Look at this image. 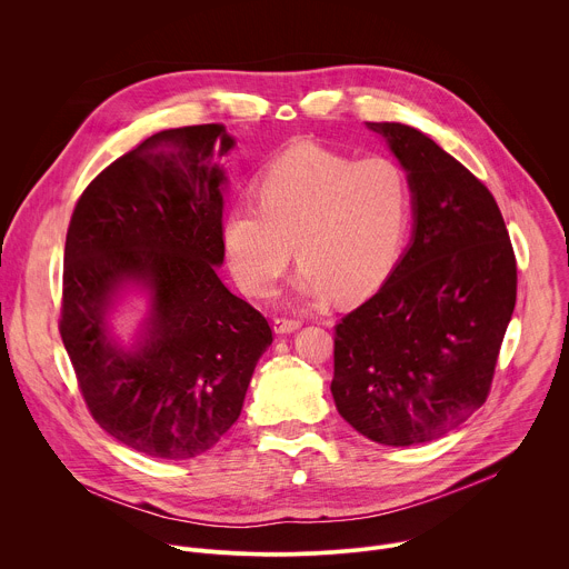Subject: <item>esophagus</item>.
<instances>
[{
	"label": "esophagus",
	"instance_id": "esophagus-1",
	"mask_svg": "<svg viewBox=\"0 0 569 569\" xmlns=\"http://www.w3.org/2000/svg\"><path fill=\"white\" fill-rule=\"evenodd\" d=\"M272 327H274V333H279V336H288V333H295V331L301 327V321H299V319L277 317V319L272 321Z\"/></svg>",
	"mask_w": 569,
	"mask_h": 569
}]
</instances>
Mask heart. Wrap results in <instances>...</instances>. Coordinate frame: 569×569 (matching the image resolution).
Wrapping results in <instances>:
<instances>
[{
    "label": "heart",
    "mask_w": 569,
    "mask_h": 569,
    "mask_svg": "<svg viewBox=\"0 0 569 569\" xmlns=\"http://www.w3.org/2000/svg\"><path fill=\"white\" fill-rule=\"evenodd\" d=\"M257 200L222 218V248L236 281L263 297L292 259L295 292L321 303L333 292L356 301L393 270L412 220V182L396 159H353L315 143L274 157L257 176Z\"/></svg>",
    "instance_id": "obj_1"
}]
</instances>
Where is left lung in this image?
I'll list each match as a JSON object with an SVG mask.
<instances>
[{"label":"left lung","instance_id":"8db88e82","mask_svg":"<svg viewBox=\"0 0 569 569\" xmlns=\"http://www.w3.org/2000/svg\"><path fill=\"white\" fill-rule=\"evenodd\" d=\"M408 171L415 231L382 288L336 327L331 391L382 446L443 437L491 391L518 268L500 207L463 164L402 123H367Z\"/></svg>","mask_w":569,"mask_h":569}]
</instances>
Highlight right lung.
I'll use <instances>...</instances> for the list:
<instances>
[{"mask_svg":"<svg viewBox=\"0 0 569 569\" xmlns=\"http://www.w3.org/2000/svg\"><path fill=\"white\" fill-rule=\"evenodd\" d=\"M224 126L161 130L119 157L78 198L64 242L60 338L94 421L157 459H191L236 423L268 319L218 277ZM149 292L132 348L107 315L128 288Z\"/></svg>","mask_w":569,"mask_h":569,"instance_id":"1","label":"right lung"}]
</instances>
